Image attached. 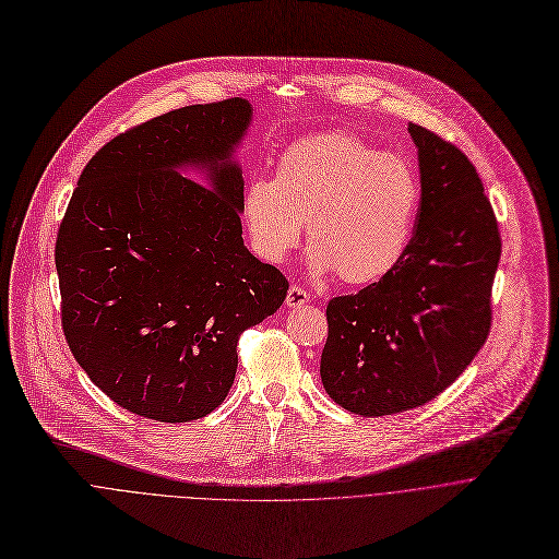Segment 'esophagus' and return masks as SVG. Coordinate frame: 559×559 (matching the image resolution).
Here are the masks:
<instances>
[{"instance_id": "obj_1", "label": "esophagus", "mask_w": 559, "mask_h": 559, "mask_svg": "<svg viewBox=\"0 0 559 559\" xmlns=\"http://www.w3.org/2000/svg\"><path fill=\"white\" fill-rule=\"evenodd\" d=\"M305 302H309V294H307L302 287L292 285V287H289V292H287L285 305H287V307H302Z\"/></svg>"}]
</instances>
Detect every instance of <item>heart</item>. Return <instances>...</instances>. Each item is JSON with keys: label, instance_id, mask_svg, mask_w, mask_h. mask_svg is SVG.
I'll list each match as a JSON object with an SVG mask.
<instances>
[{"label": "heart", "instance_id": "1", "mask_svg": "<svg viewBox=\"0 0 559 559\" xmlns=\"http://www.w3.org/2000/svg\"><path fill=\"white\" fill-rule=\"evenodd\" d=\"M418 205L420 181L403 156L332 132L289 145L278 156L274 181L248 183L241 212L261 259L285 261L307 218L311 272L369 285L403 261Z\"/></svg>", "mask_w": 559, "mask_h": 559}]
</instances>
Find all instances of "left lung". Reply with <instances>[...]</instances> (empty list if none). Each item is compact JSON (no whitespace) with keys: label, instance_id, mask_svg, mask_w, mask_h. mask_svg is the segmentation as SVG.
<instances>
[{"label":"left lung","instance_id":"8db88e82","mask_svg":"<svg viewBox=\"0 0 559 559\" xmlns=\"http://www.w3.org/2000/svg\"><path fill=\"white\" fill-rule=\"evenodd\" d=\"M409 134L423 192L412 243L384 278L328 305L325 391L367 418L433 401L491 330L502 243L483 181L455 145L416 123Z\"/></svg>","mask_w":559,"mask_h":559}]
</instances>
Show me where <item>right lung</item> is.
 <instances>
[{"instance_id":"1","label":"right lung","mask_w":559,"mask_h":559,"mask_svg":"<svg viewBox=\"0 0 559 559\" xmlns=\"http://www.w3.org/2000/svg\"><path fill=\"white\" fill-rule=\"evenodd\" d=\"M252 115L234 97L145 121L91 158L68 203L55 248L63 334L88 378L136 416L214 412L238 336L287 296L241 236L236 150Z\"/></svg>"}]
</instances>
